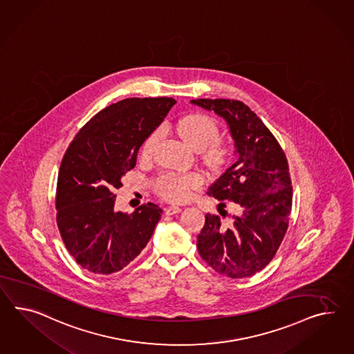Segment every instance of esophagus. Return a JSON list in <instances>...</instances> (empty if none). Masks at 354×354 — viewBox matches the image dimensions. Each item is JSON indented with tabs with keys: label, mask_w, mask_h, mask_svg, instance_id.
Returning <instances> with one entry per match:
<instances>
[{
	"label": "esophagus",
	"mask_w": 354,
	"mask_h": 354,
	"mask_svg": "<svg viewBox=\"0 0 354 354\" xmlns=\"http://www.w3.org/2000/svg\"><path fill=\"white\" fill-rule=\"evenodd\" d=\"M181 210V207H178V205H169V207H167V208L164 209V212H165V214H167V216L177 214V213H180Z\"/></svg>",
	"instance_id": "obj_1"
}]
</instances>
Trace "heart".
I'll use <instances>...</instances> for the list:
<instances>
[{"instance_id": "heart-1", "label": "heart", "mask_w": 354, "mask_h": 354, "mask_svg": "<svg viewBox=\"0 0 354 354\" xmlns=\"http://www.w3.org/2000/svg\"><path fill=\"white\" fill-rule=\"evenodd\" d=\"M177 132L186 145L196 151H204V160L213 169H219L227 163L231 150L228 146L216 141L218 137L217 123L213 119L200 113H192L178 122ZM162 138V131L156 129L146 138L141 156L150 158L158 142ZM203 185L199 173H189L185 176L167 174L156 182V189L167 199L183 201L191 196L192 190Z\"/></svg>"}]
</instances>
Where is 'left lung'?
I'll list each match as a JSON object with an SVG mask.
<instances>
[{"label": "left lung", "instance_id": "obj_1", "mask_svg": "<svg viewBox=\"0 0 354 354\" xmlns=\"http://www.w3.org/2000/svg\"><path fill=\"white\" fill-rule=\"evenodd\" d=\"M225 119L235 146V163L209 187L208 195L236 205L240 216L222 225L205 216L198 236L200 257L221 274L243 279L272 261L289 226L292 201L286 156L270 129L244 102L191 100Z\"/></svg>", "mask_w": 354, "mask_h": 354}]
</instances>
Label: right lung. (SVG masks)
<instances>
[{"mask_svg": "<svg viewBox=\"0 0 354 354\" xmlns=\"http://www.w3.org/2000/svg\"><path fill=\"white\" fill-rule=\"evenodd\" d=\"M176 104L171 97L126 99L101 110L64 155L56 222L75 262L97 274L123 270L145 248L163 210L153 203L131 214L114 209V191L135 168L137 153Z\"/></svg>", "mask_w": 354, "mask_h": 354, "instance_id": "1", "label": "right lung"}]
</instances>
